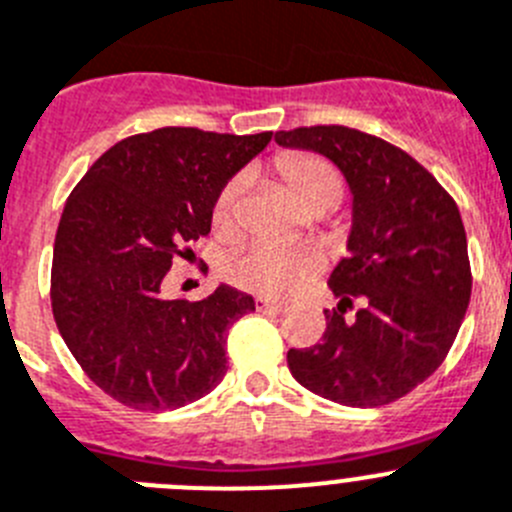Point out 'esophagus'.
<instances>
[{
  "label": "esophagus",
  "instance_id": "obj_1",
  "mask_svg": "<svg viewBox=\"0 0 512 512\" xmlns=\"http://www.w3.org/2000/svg\"><path fill=\"white\" fill-rule=\"evenodd\" d=\"M255 303H257V311H267V313H283L285 311V306L283 303H278V301H270V298H255Z\"/></svg>",
  "mask_w": 512,
  "mask_h": 512
}]
</instances>
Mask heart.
Listing matches in <instances>:
<instances>
[{
	"mask_svg": "<svg viewBox=\"0 0 512 512\" xmlns=\"http://www.w3.org/2000/svg\"><path fill=\"white\" fill-rule=\"evenodd\" d=\"M278 173L288 183L293 199L306 211L316 206L334 209L342 201V178L321 158L301 153L283 155L278 158ZM239 196H242L239 178L229 181L216 196L211 222L219 234H232L237 229ZM316 273H319V260L313 252L301 250V247L252 245L229 257L227 262V278L237 288L270 298L293 296L296 290L311 283Z\"/></svg>",
	"mask_w": 512,
	"mask_h": 512,
	"instance_id": "b5f03b06",
	"label": "heart"
}]
</instances>
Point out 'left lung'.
<instances>
[{
  "label": "left lung",
  "instance_id": "8db88e82",
  "mask_svg": "<svg viewBox=\"0 0 512 512\" xmlns=\"http://www.w3.org/2000/svg\"><path fill=\"white\" fill-rule=\"evenodd\" d=\"M283 147L313 150L352 191L349 257L329 288L321 344L290 349V375L311 393L375 408L411 393L444 362L472 296L467 234L449 193L400 147L367 132L319 124L275 132ZM360 301L354 320L343 313Z\"/></svg>",
  "mask_w": 512,
  "mask_h": 512
}]
</instances>
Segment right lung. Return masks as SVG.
Masks as SVG:
<instances>
[{
    "instance_id": "1",
    "label": "right lung",
    "mask_w": 512,
    "mask_h": 512,
    "mask_svg": "<svg viewBox=\"0 0 512 512\" xmlns=\"http://www.w3.org/2000/svg\"><path fill=\"white\" fill-rule=\"evenodd\" d=\"M273 132L219 135L163 127L117 142L78 181L55 232L50 303L81 370L117 403L170 411L204 398L227 372V331L255 311L219 285L209 298L163 293L173 257L211 232L229 178Z\"/></svg>"
}]
</instances>
